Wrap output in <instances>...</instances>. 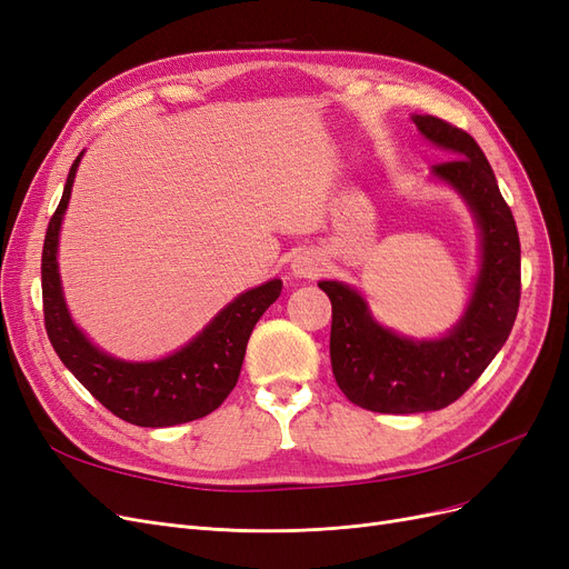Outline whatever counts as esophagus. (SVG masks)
<instances>
[{"label": "esophagus", "mask_w": 569, "mask_h": 569, "mask_svg": "<svg viewBox=\"0 0 569 569\" xmlns=\"http://www.w3.org/2000/svg\"><path fill=\"white\" fill-rule=\"evenodd\" d=\"M322 268H325V261L322 258L318 256V253H313V251H303V253H299L297 258H295V263H291V272L297 274V278H318V274L322 272Z\"/></svg>", "instance_id": "obj_1"}]
</instances>
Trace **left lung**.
Returning <instances> with one entry per match:
<instances>
[{"label":"left lung","instance_id":"8db88e82","mask_svg":"<svg viewBox=\"0 0 569 569\" xmlns=\"http://www.w3.org/2000/svg\"><path fill=\"white\" fill-rule=\"evenodd\" d=\"M429 142L451 153L432 173L470 203L481 230V270L468 311L449 337L403 339L377 325L363 297L341 282L332 301L330 358L347 399L375 412H425L458 401L506 343L520 308V237L510 206L475 137L437 116H412Z\"/></svg>","mask_w":569,"mask_h":569}]
</instances>
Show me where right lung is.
Instances as JSON below:
<instances>
[{
	"label": "right lung",
	"instance_id": "right-lung-1",
	"mask_svg": "<svg viewBox=\"0 0 569 569\" xmlns=\"http://www.w3.org/2000/svg\"><path fill=\"white\" fill-rule=\"evenodd\" d=\"M80 157L68 173L63 197L51 216L42 247L44 330L61 363L113 416L137 427H170L213 412L234 389L253 325L278 301L282 282L270 280L244 291L178 353L153 363H126L94 349L73 325L61 295L57 244L71 199Z\"/></svg>",
	"mask_w": 569,
	"mask_h": 569
}]
</instances>
